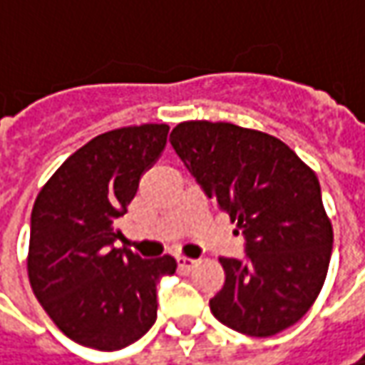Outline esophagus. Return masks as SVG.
Listing matches in <instances>:
<instances>
[{
  "label": "esophagus",
  "instance_id": "esophagus-1",
  "mask_svg": "<svg viewBox=\"0 0 365 365\" xmlns=\"http://www.w3.org/2000/svg\"><path fill=\"white\" fill-rule=\"evenodd\" d=\"M178 265H180L182 272H192V269L198 265V262L192 259V257H178Z\"/></svg>",
  "mask_w": 365,
  "mask_h": 365
}]
</instances>
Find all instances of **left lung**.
<instances>
[{
    "mask_svg": "<svg viewBox=\"0 0 365 365\" xmlns=\"http://www.w3.org/2000/svg\"><path fill=\"white\" fill-rule=\"evenodd\" d=\"M171 147L245 237V257H220L225 286L210 300L229 329L272 337L298 323L325 284L333 251L321 183L279 138L230 122L192 120Z\"/></svg>",
    "mask_w": 365,
    "mask_h": 365,
    "instance_id": "8db88e82",
    "label": "left lung"
}]
</instances>
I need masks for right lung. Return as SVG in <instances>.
<instances>
[{
  "label": "right lung",
  "mask_w": 365,
  "mask_h": 365,
  "mask_svg": "<svg viewBox=\"0 0 365 365\" xmlns=\"http://www.w3.org/2000/svg\"><path fill=\"white\" fill-rule=\"evenodd\" d=\"M167 124L124 126L91 138L55 171L30 218L28 277L42 309L75 343L116 351L157 319V282L171 255L143 259L114 245L138 182L161 157Z\"/></svg>",
  "instance_id": "obj_1"
}]
</instances>
